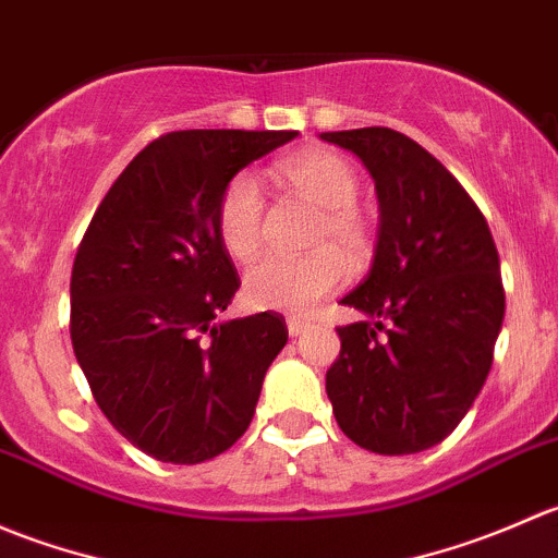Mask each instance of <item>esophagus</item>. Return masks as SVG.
Returning a JSON list of instances; mask_svg holds the SVG:
<instances>
[{"mask_svg": "<svg viewBox=\"0 0 558 558\" xmlns=\"http://www.w3.org/2000/svg\"><path fill=\"white\" fill-rule=\"evenodd\" d=\"M286 326H289V335H291V337H300L302 331H305L311 324H307L305 318H296V315H291V318L286 320Z\"/></svg>", "mask_w": 558, "mask_h": 558, "instance_id": "obj_1", "label": "esophagus"}]
</instances>
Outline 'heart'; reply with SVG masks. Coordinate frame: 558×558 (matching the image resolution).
Instances as JSON below:
<instances>
[{
    "instance_id": "heart-1",
    "label": "heart",
    "mask_w": 558,
    "mask_h": 558,
    "mask_svg": "<svg viewBox=\"0 0 558 558\" xmlns=\"http://www.w3.org/2000/svg\"><path fill=\"white\" fill-rule=\"evenodd\" d=\"M280 178L294 194L320 210L313 227V253L296 258L269 256L245 272L247 305L262 311L305 313L326 294L351 278V265L373 256L375 232L369 218L359 210L362 183L342 156L331 150H302L278 167ZM267 207L253 174H234L223 189L216 213V229L223 247L238 262H251L264 245Z\"/></svg>"
}]
</instances>
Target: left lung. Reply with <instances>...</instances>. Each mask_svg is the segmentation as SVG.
Returning a JSON list of instances; mask_svg holds the SVG:
<instances>
[{
	"label": "left lung",
	"instance_id": "left-lung-1",
	"mask_svg": "<svg viewBox=\"0 0 558 558\" xmlns=\"http://www.w3.org/2000/svg\"><path fill=\"white\" fill-rule=\"evenodd\" d=\"M375 180L378 245L342 305L364 320L337 329L326 393L340 429L373 453L437 446L459 426L492 369L505 318L488 223L429 150L386 126L324 132Z\"/></svg>",
	"mask_w": 558,
	"mask_h": 558
}]
</instances>
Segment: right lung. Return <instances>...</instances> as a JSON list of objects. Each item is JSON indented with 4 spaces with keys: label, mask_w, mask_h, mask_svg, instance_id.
Returning a JSON list of instances; mask_svg holds the SVG:
<instances>
[{
    "label": "right lung",
    "mask_w": 558,
    "mask_h": 558,
    "mask_svg": "<svg viewBox=\"0 0 558 558\" xmlns=\"http://www.w3.org/2000/svg\"><path fill=\"white\" fill-rule=\"evenodd\" d=\"M296 132L189 129L140 150L77 247L70 335L99 410L159 461L199 464L245 435L283 315L221 320L240 289L216 229L223 189Z\"/></svg>",
    "instance_id": "add662e5"
}]
</instances>
